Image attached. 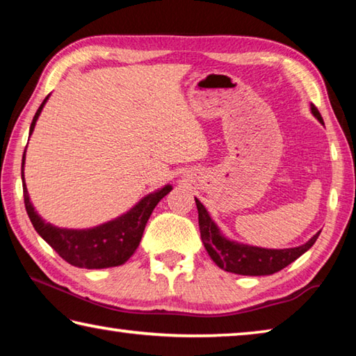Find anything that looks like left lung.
I'll return each instance as SVG.
<instances>
[{
	"label": "left lung",
	"mask_w": 356,
	"mask_h": 356,
	"mask_svg": "<svg viewBox=\"0 0 356 356\" xmlns=\"http://www.w3.org/2000/svg\"><path fill=\"white\" fill-rule=\"evenodd\" d=\"M311 113L318 122L323 124V119L317 108L311 104ZM197 215H200V231L204 248L207 250L212 261L220 268L226 270L229 273L245 275V276H265L280 272L289 264H292L295 259L305 254L312 245L316 243L318 237V231L316 236H312L308 242L295 246V248L284 250H272L261 248V246H252L246 243H238L236 240L225 237V234L220 231L212 216L207 212V209L202 206L200 200H196Z\"/></svg>",
	"instance_id": "obj_1"
}]
</instances>
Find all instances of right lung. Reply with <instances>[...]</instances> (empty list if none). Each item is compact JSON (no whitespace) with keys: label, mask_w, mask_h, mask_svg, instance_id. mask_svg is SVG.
Returning a JSON list of instances; mask_svg holds the SVG:
<instances>
[{"label":"right lung","mask_w":356,"mask_h":356,"mask_svg":"<svg viewBox=\"0 0 356 356\" xmlns=\"http://www.w3.org/2000/svg\"><path fill=\"white\" fill-rule=\"evenodd\" d=\"M50 95H47L42 102L39 110L35 111L29 136L33 135L35 122L40 116L44 105ZM26 154V149H25ZM25 154L22 160V182H23V197H25V207L29 220L38 231L39 236L61 256L65 262L80 268H108L118 267L129 261L136 251L141 242L144 227L147 225L149 216L152 215L154 209L163 197L172 190L171 185H165L163 188L149 193L138 201L134 207L122 213L118 218L106 221L104 225L89 227V229H67L53 226L47 222L35 212L31 200H29L28 188L25 184Z\"/></svg>","instance_id":"1"}]
</instances>
